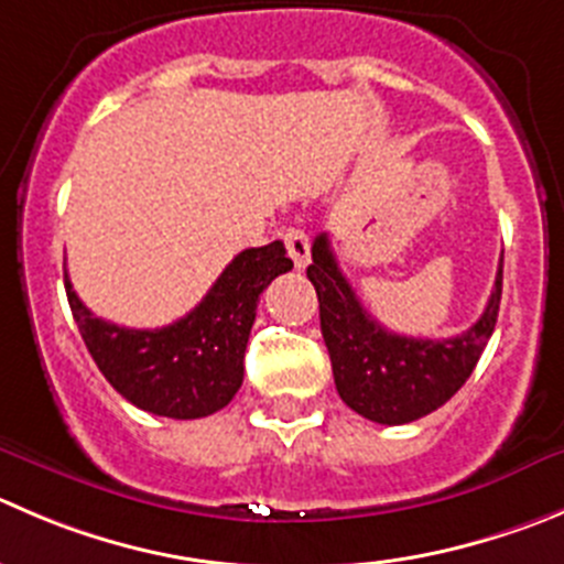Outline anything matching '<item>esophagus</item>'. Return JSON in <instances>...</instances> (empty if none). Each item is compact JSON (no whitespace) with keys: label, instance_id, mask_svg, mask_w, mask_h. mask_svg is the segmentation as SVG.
I'll return each mask as SVG.
<instances>
[{"label":"esophagus","instance_id":"obj_1","mask_svg":"<svg viewBox=\"0 0 564 564\" xmlns=\"http://www.w3.org/2000/svg\"><path fill=\"white\" fill-rule=\"evenodd\" d=\"M282 240H285V249L291 254L293 265L304 268L310 262V238L302 232V229H285L282 232Z\"/></svg>","mask_w":564,"mask_h":564}]
</instances>
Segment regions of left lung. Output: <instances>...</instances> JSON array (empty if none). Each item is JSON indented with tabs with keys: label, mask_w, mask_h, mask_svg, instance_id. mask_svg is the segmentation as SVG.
I'll return each mask as SVG.
<instances>
[{
	"label": "left lung",
	"mask_w": 564,
	"mask_h": 564,
	"mask_svg": "<svg viewBox=\"0 0 564 564\" xmlns=\"http://www.w3.org/2000/svg\"><path fill=\"white\" fill-rule=\"evenodd\" d=\"M307 276L318 293L321 335L340 399L368 421L401 426L443 406L468 382L496 329L503 265L481 318L446 340L395 335L371 318L343 276L326 232L315 238Z\"/></svg>",
	"instance_id": "1"
}]
</instances>
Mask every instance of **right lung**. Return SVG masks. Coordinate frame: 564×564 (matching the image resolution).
Returning a JSON list of instances; mask_svg holds the SVG:
<instances>
[{"label":"right lung","instance_id":"add662e5","mask_svg":"<svg viewBox=\"0 0 564 564\" xmlns=\"http://www.w3.org/2000/svg\"><path fill=\"white\" fill-rule=\"evenodd\" d=\"M291 268L282 240L240 251L185 318L160 329H127L96 318L74 293L68 273L66 296L90 357L118 393L152 415L193 421L235 399L260 293Z\"/></svg>","mask_w":564,"mask_h":564}]
</instances>
